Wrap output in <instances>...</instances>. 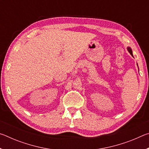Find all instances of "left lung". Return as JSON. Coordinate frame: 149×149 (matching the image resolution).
I'll list each match as a JSON object with an SVG mask.
<instances>
[{
  "label": "left lung",
  "instance_id": "8db88e82",
  "mask_svg": "<svg viewBox=\"0 0 149 149\" xmlns=\"http://www.w3.org/2000/svg\"><path fill=\"white\" fill-rule=\"evenodd\" d=\"M127 50H128V51L130 52V53L132 54V56H133V54H132V49H131V48H130V47H128L127 48Z\"/></svg>",
  "mask_w": 149,
  "mask_h": 149
}]
</instances>
